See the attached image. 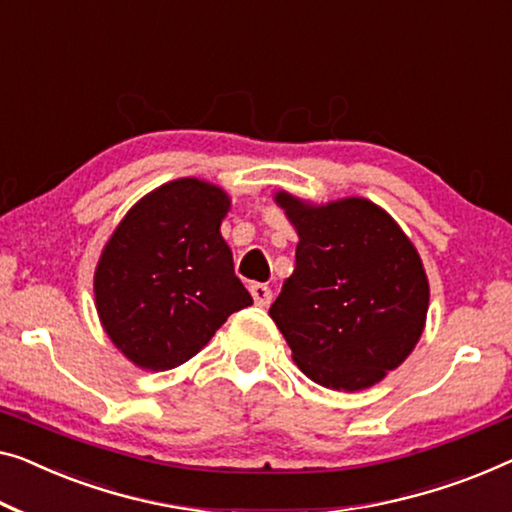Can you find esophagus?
Here are the masks:
<instances>
[{"mask_svg":"<svg viewBox=\"0 0 512 512\" xmlns=\"http://www.w3.org/2000/svg\"><path fill=\"white\" fill-rule=\"evenodd\" d=\"M250 294H253V301L259 305V308H266V305H269L271 299H273L271 289L262 285V282H255V285H250Z\"/></svg>","mask_w":512,"mask_h":512,"instance_id":"34e87169","label":"esophagus"}]
</instances>
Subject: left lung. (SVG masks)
I'll list each match as a JSON object with an SVG mask.
<instances>
[{
    "mask_svg": "<svg viewBox=\"0 0 512 512\" xmlns=\"http://www.w3.org/2000/svg\"><path fill=\"white\" fill-rule=\"evenodd\" d=\"M299 234L294 273L269 315L305 377L363 391L402 365L425 329L430 285L402 227L365 197L273 195Z\"/></svg>",
    "mask_w": 512,
    "mask_h": 512,
    "instance_id": "obj_1",
    "label": "left lung"
}]
</instances>
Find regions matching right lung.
Wrapping results in <instances>:
<instances>
[{
	"mask_svg": "<svg viewBox=\"0 0 512 512\" xmlns=\"http://www.w3.org/2000/svg\"><path fill=\"white\" fill-rule=\"evenodd\" d=\"M230 207L216 183L167 181L135 202L105 243L94 273L98 319L137 368H177L232 312L253 305L220 234Z\"/></svg>",
	"mask_w": 512,
	"mask_h": 512,
	"instance_id": "obj_1",
	"label": "right lung"
}]
</instances>
